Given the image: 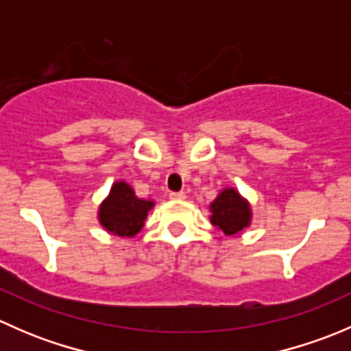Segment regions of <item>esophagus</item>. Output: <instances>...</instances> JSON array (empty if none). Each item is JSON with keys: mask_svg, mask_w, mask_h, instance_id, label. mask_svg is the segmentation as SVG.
<instances>
[{"mask_svg": "<svg viewBox=\"0 0 351 351\" xmlns=\"http://www.w3.org/2000/svg\"><path fill=\"white\" fill-rule=\"evenodd\" d=\"M169 198H171V200H185L186 195L185 192H171L169 193Z\"/></svg>", "mask_w": 351, "mask_h": 351, "instance_id": "1", "label": "esophagus"}]
</instances>
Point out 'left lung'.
Returning a JSON list of instances; mask_svg holds the SVG:
<instances>
[{
    "label": "left lung",
    "mask_w": 351,
    "mask_h": 351,
    "mask_svg": "<svg viewBox=\"0 0 351 351\" xmlns=\"http://www.w3.org/2000/svg\"><path fill=\"white\" fill-rule=\"evenodd\" d=\"M210 208V222L212 226L224 232L226 236H236L250 228L251 212L250 202L244 198L236 189L221 190L215 200L208 205Z\"/></svg>",
    "instance_id": "8db88e82"
}]
</instances>
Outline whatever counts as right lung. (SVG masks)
<instances>
[{
    "label": "right lung",
    "instance_id": "add662e5",
    "mask_svg": "<svg viewBox=\"0 0 351 351\" xmlns=\"http://www.w3.org/2000/svg\"><path fill=\"white\" fill-rule=\"evenodd\" d=\"M154 207V200H144L125 182H115L108 197L98 207V221L105 231L120 238H134L144 228L147 212Z\"/></svg>",
    "mask_w": 351,
    "mask_h": 351
}]
</instances>
